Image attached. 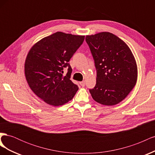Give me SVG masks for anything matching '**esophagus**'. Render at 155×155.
I'll return each mask as SVG.
<instances>
[{
    "label": "esophagus",
    "mask_w": 155,
    "mask_h": 155,
    "mask_svg": "<svg viewBox=\"0 0 155 155\" xmlns=\"http://www.w3.org/2000/svg\"><path fill=\"white\" fill-rule=\"evenodd\" d=\"M79 84H80L81 87H85V81H83L79 82Z\"/></svg>",
    "instance_id": "34e87169"
}]
</instances>
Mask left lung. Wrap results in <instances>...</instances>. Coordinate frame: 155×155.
<instances>
[{
	"label": "left lung",
	"mask_w": 155,
	"mask_h": 155,
	"mask_svg": "<svg viewBox=\"0 0 155 155\" xmlns=\"http://www.w3.org/2000/svg\"><path fill=\"white\" fill-rule=\"evenodd\" d=\"M87 43L94 60L96 86L90 89L96 102L114 105L134 87L138 70L132 51L124 41L109 32L87 35Z\"/></svg>",
	"instance_id": "1"
}]
</instances>
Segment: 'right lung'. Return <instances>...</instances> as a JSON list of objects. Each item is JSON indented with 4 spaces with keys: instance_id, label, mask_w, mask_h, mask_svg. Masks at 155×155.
<instances>
[{
    "instance_id": "obj_1",
    "label": "right lung",
    "mask_w": 155,
    "mask_h": 155,
    "mask_svg": "<svg viewBox=\"0 0 155 155\" xmlns=\"http://www.w3.org/2000/svg\"><path fill=\"white\" fill-rule=\"evenodd\" d=\"M84 35L58 31L32 46L25 61V73L29 87L46 104L59 106L72 100L78 87L70 80V59L80 47ZM64 68L68 72L64 77Z\"/></svg>"
}]
</instances>
